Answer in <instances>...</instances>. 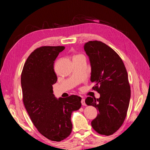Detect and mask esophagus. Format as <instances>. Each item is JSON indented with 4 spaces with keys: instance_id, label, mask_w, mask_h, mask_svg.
Wrapping results in <instances>:
<instances>
[{
    "instance_id": "34e87169",
    "label": "esophagus",
    "mask_w": 150,
    "mask_h": 150,
    "mask_svg": "<svg viewBox=\"0 0 150 150\" xmlns=\"http://www.w3.org/2000/svg\"><path fill=\"white\" fill-rule=\"evenodd\" d=\"M81 104H82L83 106H86V103H85L84 99H81Z\"/></svg>"
}]
</instances>
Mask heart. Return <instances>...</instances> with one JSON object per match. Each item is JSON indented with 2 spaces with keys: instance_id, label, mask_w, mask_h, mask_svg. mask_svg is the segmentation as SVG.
Here are the masks:
<instances>
[{
  "instance_id": "heart-1",
  "label": "heart",
  "mask_w": 150,
  "mask_h": 150,
  "mask_svg": "<svg viewBox=\"0 0 150 150\" xmlns=\"http://www.w3.org/2000/svg\"><path fill=\"white\" fill-rule=\"evenodd\" d=\"M79 56H82V55H77V56H74V57H79Z\"/></svg>"
}]
</instances>
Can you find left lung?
<instances>
[{
    "label": "left lung",
    "instance_id": "1",
    "mask_svg": "<svg viewBox=\"0 0 150 150\" xmlns=\"http://www.w3.org/2000/svg\"><path fill=\"white\" fill-rule=\"evenodd\" d=\"M84 49L91 67V81L95 83L93 89L100 94L99 98L85 100L99 111L91 126L99 134L111 135L121 126L128 111L131 97L128 73L118 54L106 44L89 41Z\"/></svg>",
    "mask_w": 150,
    "mask_h": 150
}]
</instances>
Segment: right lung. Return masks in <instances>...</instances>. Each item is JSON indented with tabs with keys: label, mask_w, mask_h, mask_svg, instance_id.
<instances>
[{
	"label": "right lung",
	"mask_w": 150,
	"mask_h": 150,
	"mask_svg": "<svg viewBox=\"0 0 150 150\" xmlns=\"http://www.w3.org/2000/svg\"><path fill=\"white\" fill-rule=\"evenodd\" d=\"M64 46H42L27 59L21 74L24 106L39 132L47 139L61 142L70 135L72 112L81 106V98L76 95L57 99L52 85L57 78L54 61Z\"/></svg>",
	"instance_id": "obj_1"
}]
</instances>
